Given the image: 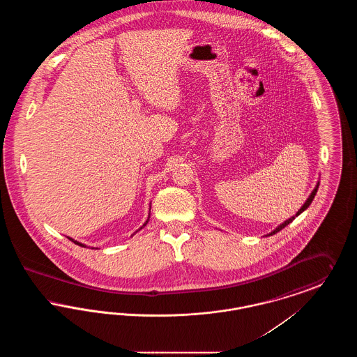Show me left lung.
I'll list each match as a JSON object with an SVG mask.
<instances>
[{
	"mask_svg": "<svg viewBox=\"0 0 357 357\" xmlns=\"http://www.w3.org/2000/svg\"><path fill=\"white\" fill-rule=\"evenodd\" d=\"M319 185H320V182H317V185H316V187H314V188H313V191H312V192H310V195H309V198H307V199H306L305 201V204H303V206H301V208H300V210H298V211H297V213H296V215H294V217H291V218H289V220H287V221L285 222H282V223H281V225H280V226H277V227H275V229H274V230H273L272 233H269V234H268V236H273V234H275V233H278V231H280V230H282V229H284V227H285V226H288L289 223H290V222H293V220H294V218H296V217H297V215H300V214H301V213H303V211H305L306 208H307V207H309V204H312V201H313V198H314V195H316V192H317V190H319Z\"/></svg>",
	"mask_w": 357,
	"mask_h": 357,
	"instance_id": "left-lung-1",
	"label": "left lung"
}]
</instances>
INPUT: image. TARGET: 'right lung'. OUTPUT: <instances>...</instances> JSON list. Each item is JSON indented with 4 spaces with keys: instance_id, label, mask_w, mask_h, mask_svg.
Segmentation results:
<instances>
[{
    "instance_id": "obj_1",
    "label": "right lung",
    "mask_w": 357,
    "mask_h": 357,
    "mask_svg": "<svg viewBox=\"0 0 357 357\" xmlns=\"http://www.w3.org/2000/svg\"><path fill=\"white\" fill-rule=\"evenodd\" d=\"M150 210H151V206H150ZM149 220H150V215H149V218H147V221L144 222V225H143V226H142V227H140V229H139V230H142V229H143V227H144V226H146V225H147V223H149ZM68 238V239H70V241H72V242H75V243H76V245H79V246H83V248H86V246H85L84 243H82V242H77V241H75V239H72V238H69V237H67ZM92 249H93V248H92Z\"/></svg>"
}]
</instances>
